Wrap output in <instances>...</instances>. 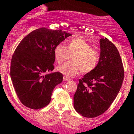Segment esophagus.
<instances>
[{
	"mask_svg": "<svg viewBox=\"0 0 134 134\" xmlns=\"http://www.w3.org/2000/svg\"><path fill=\"white\" fill-rule=\"evenodd\" d=\"M69 79H69V77H68L64 76V81H69Z\"/></svg>",
	"mask_w": 134,
	"mask_h": 134,
	"instance_id": "obj_1",
	"label": "esophagus"
}]
</instances>
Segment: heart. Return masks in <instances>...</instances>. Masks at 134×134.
I'll list each match as a JSON object with an SVG mask.
<instances>
[{
  "label": "heart",
  "instance_id": "1",
  "mask_svg": "<svg viewBox=\"0 0 134 134\" xmlns=\"http://www.w3.org/2000/svg\"><path fill=\"white\" fill-rule=\"evenodd\" d=\"M54 58L57 62L61 64L67 59L69 55L71 62H67L57 69L60 73L67 77L77 75L80 72L89 73L96 69L99 62V55L91 44L82 38H76L69 40L66 48L58 44L53 50Z\"/></svg>",
  "mask_w": 134,
  "mask_h": 134
}]
</instances>
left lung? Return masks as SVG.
<instances>
[{
  "label": "left lung",
  "mask_w": 134,
  "mask_h": 134,
  "mask_svg": "<svg viewBox=\"0 0 134 134\" xmlns=\"http://www.w3.org/2000/svg\"><path fill=\"white\" fill-rule=\"evenodd\" d=\"M100 56L94 70L79 79L74 96L78 113L94 118L104 113L115 100L122 85L124 70L117 48L110 41L101 38Z\"/></svg>",
  "instance_id": "1"
}]
</instances>
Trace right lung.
I'll return each instance as SVG.
<instances>
[{
    "label": "right lung",
    "instance_id": "obj_1",
    "mask_svg": "<svg viewBox=\"0 0 134 134\" xmlns=\"http://www.w3.org/2000/svg\"><path fill=\"white\" fill-rule=\"evenodd\" d=\"M62 30L41 27L25 36L16 48L10 64V76L21 102L33 110L49 104L53 89L62 82L60 72L54 69L53 50L71 36Z\"/></svg>",
    "mask_w": 134,
    "mask_h": 134
}]
</instances>
